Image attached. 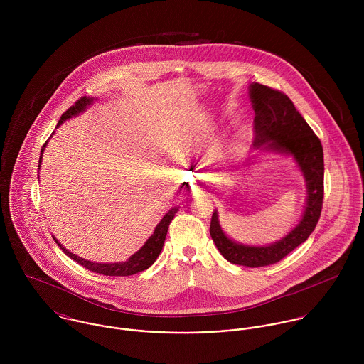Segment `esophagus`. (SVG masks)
Segmentation results:
<instances>
[{
	"mask_svg": "<svg viewBox=\"0 0 364 364\" xmlns=\"http://www.w3.org/2000/svg\"><path fill=\"white\" fill-rule=\"evenodd\" d=\"M200 193V188L198 186V185H191V188H189V195H192V196H196V195H199Z\"/></svg>",
	"mask_w": 364,
	"mask_h": 364,
	"instance_id": "esophagus-1",
	"label": "esophagus"
}]
</instances>
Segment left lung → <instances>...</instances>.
<instances>
[{"label":"left lung","mask_w":364,"mask_h":364,"mask_svg":"<svg viewBox=\"0 0 364 364\" xmlns=\"http://www.w3.org/2000/svg\"><path fill=\"white\" fill-rule=\"evenodd\" d=\"M250 100L255 112V150L291 156L307 186L306 206L299 224L269 245H245L231 240L220 225L218 211H213L210 235L220 254L234 264L260 267L287 257L314 231L323 199V151L319 139L287 95L252 82Z\"/></svg>","instance_id":"obj_1"}]
</instances>
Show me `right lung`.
Here are the masks:
<instances>
[{
    "mask_svg": "<svg viewBox=\"0 0 364 364\" xmlns=\"http://www.w3.org/2000/svg\"><path fill=\"white\" fill-rule=\"evenodd\" d=\"M97 101V98H91V97H82L80 98L75 104L73 105L71 107H68L63 114H61V119L58 120L57 123V127L60 124H63L65 120L74 117V116H78L80 113L85 112L91 105L94 104ZM55 127V129H57ZM54 133V132H53ZM52 137V136H50ZM49 141H46L42 147V151H41V158H39V169H41V164H42V156H43V151L46 149ZM179 208H172L162 218L161 221L156 224V230L154 232L151 234V237L146 241V244L136 252L133 254L130 258L124 262H114V263H98V262H92V260L84 259L73 252H70L68 250H65L53 235V240L55 241V244L60 247V250L73 260H75L77 263H80L81 266L87 267L88 270L91 272H95V273H101L105 276H130V274H136L139 272H143L146 269H149L156 258L159 257L161 251H162V247H164V242H165V237H166V232H168V227L172 221V218L175 217L176 211Z\"/></svg>",
    "mask_w": 364,
    "mask_h": 364,
    "instance_id": "right-lung-1",
    "label": "right lung"
}]
</instances>
